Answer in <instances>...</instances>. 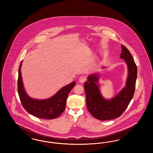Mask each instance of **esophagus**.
I'll return each mask as SVG.
<instances>
[{"label": "esophagus", "mask_w": 153, "mask_h": 153, "mask_svg": "<svg viewBox=\"0 0 153 153\" xmlns=\"http://www.w3.org/2000/svg\"><path fill=\"white\" fill-rule=\"evenodd\" d=\"M86 80H87V77L85 75H82L79 77V81L81 83L85 82Z\"/></svg>", "instance_id": "1"}]
</instances>
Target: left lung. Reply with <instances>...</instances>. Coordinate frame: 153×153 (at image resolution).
I'll return each instance as SVG.
<instances>
[{"label":"left lung","instance_id":"left-lung-1","mask_svg":"<svg viewBox=\"0 0 153 153\" xmlns=\"http://www.w3.org/2000/svg\"><path fill=\"white\" fill-rule=\"evenodd\" d=\"M120 57L125 59L128 66V74L126 86L111 100H105L100 94L99 86L96 84L99 75L93 74L84 83L87 107L91 114L97 119L107 120L120 117L127 108L135 92L137 78V67L130 51L122 45Z\"/></svg>","mask_w":153,"mask_h":153}]
</instances>
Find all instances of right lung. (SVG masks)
Returning <instances> with one entry per match:
<instances>
[{
	"label": "right lung",
	"instance_id": "obj_1",
	"mask_svg": "<svg viewBox=\"0 0 153 153\" xmlns=\"http://www.w3.org/2000/svg\"><path fill=\"white\" fill-rule=\"evenodd\" d=\"M19 67L18 79V92L22 106L30 114L46 119H53L59 117L65 109L66 102L69 92L76 84V82L61 88L51 98L46 100H36L30 98L25 91L22 82L21 67Z\"/></svg>",
	"mask_w": 153,
	"mask_h": 153
}]
</instances>
